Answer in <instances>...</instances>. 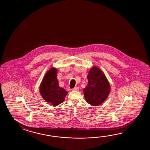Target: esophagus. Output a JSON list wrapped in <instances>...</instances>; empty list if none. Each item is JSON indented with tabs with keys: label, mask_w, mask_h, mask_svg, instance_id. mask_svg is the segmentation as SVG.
Returning a JSON list of instances; mask_svg holds the SVG:
<instances>
[{
	"label": "esophagus",
	"mask_w": 150,
	"mask_h": 150,
	"mask_svg": "<svg viewBox=\"0 0 150 150\" xmlns=\"http://www.w3.org/2000/svg\"><path fill=\"white\" fill-rule=\"evenodd\" d=\"M79 87H74L73 88L71 89V91H79Z\"/></svg>",
	"instance_id": "esophagus-1"
}]
</instances>
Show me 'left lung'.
Returning a JSON list of instances; mask_svg holds the SVG:
<instances>
[{
    "instance_id": "obj_1",
    "label": "left lung",
    "mask_w": 150,
    "mask_h": 150,
    "mask_svg": "<svg viewBox=\"0 0 150 150\" xmlns=\"http://www.w3.org/2000/svg\"><path fill=\"white\" fill-rule=\"evenodd\" d=\"M87 79L88 84L83 89L85 100L91 106L100 105L108 97L110 84L103 72L97 67L91 69Z\"/></svg>"
}]
</instances>
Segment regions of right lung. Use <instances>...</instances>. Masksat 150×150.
I'll return each mask as SVG.
<instances>
[{
	"mask_svg": "<svg viewBox=\"0 0 150 150\" xmlns=\"http://www.w3.org/2000/svg\"><path fill=\"white\" fill-rule=\"evenodd\" d=\"M57 71L51 68L47 71L40 86V93L47 103L57 106L64 101L68 93L59 85L57 79Z\"/></svg>",
	"mask_w": 150,
	"mask_h": 150,
	"instance_id": "obj_1",
	"label": "right lung"
}]
</instances>
